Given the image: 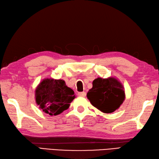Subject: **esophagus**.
Masks as SVG:
<instances>
[{"instance_id":"esophagus-1","label":"esophagus","mask_w":159,"mask_h":159,"mask_svg":"<svg viewBox=\"0 0 159 159\" xmlns=\"http://www.w3.org/2000/svg\"><path fill=\"white\" fill-rule=\"evenodd\" d=\"M78 96H82V97H85L86 96V93L85 92H78Z\"/></svg>"}]
</instances>
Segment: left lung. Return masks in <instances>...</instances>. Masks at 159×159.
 <instances>
[{"mask_svg": "<svg viewBox=\"0 0 159 159\" xmlns=\"http://www.w3.org/2000/svg\"><path fill=\"white\" fill-rule=\"evenodd\" d=\"M87 97L93 106L104 113H111L118 109L124 101L125 95L123 85L113 77H98L92 82V88Z\"/></svg>", "mask_w": 159, "mask_h": 159, "instance_id": "obj_1", "label": "left lung"}]
</instances>
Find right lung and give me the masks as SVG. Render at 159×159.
Listing matches in <instances>:
<instances>
[{
    "label": "right lung",
    "mask_w": 159,
    "mask_h": 159,
    "mask_svg": "<svg viewBox=\"0 0 159 159\" xmlns=\"http://www.w3.org/2000/svg\"><path fill=\"white\" fill-rule=\"evenodd\" d=\"M75 98L74 92L63 80L44 79L35 91L36 104L45 113L51 116L67 110Z\"/></svg>",
    "instance_id": "add662e5"
}]
</instances>
